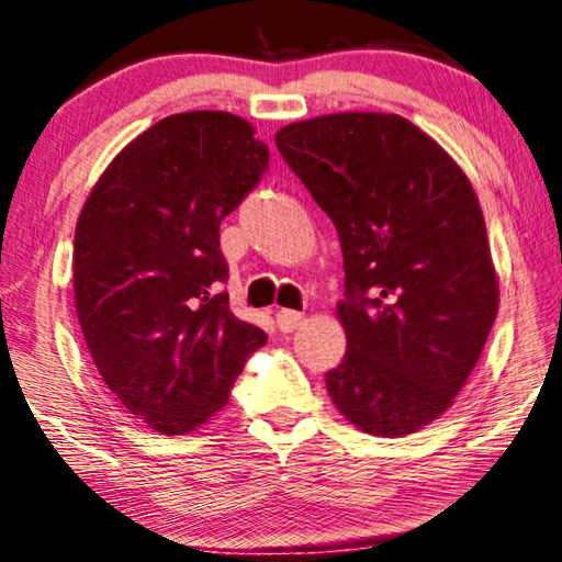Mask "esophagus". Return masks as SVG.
<instances>
[{
  "instance_id": "esophagus-1",
  "label": "esophagus",
  "mask_w": 562,
  "mask_h": 562,
  "mask_svg": "<svg viewBox=\"0 0 562 562\" xmlns=\"http://www.w3.org/2000/svg\"><path fill=\"white\" fill-rule=\"evenodd\" d=\"M301 324H303V313L288 311V308L277 311V326H280V331L290 334V331H295V328Z\"/></svg>"
}]
</instances>
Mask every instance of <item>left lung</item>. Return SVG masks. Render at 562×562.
<instances>
[{
	"label": "left lung",
	"instance_id": "left-lung-1",
	"mask_svg": "<svg viewBox=\"0 0 562 562\" xmlns=\"http://www.w3.org/2000/svg\"><path fill=\"white\" fill-rule=\"evenodd\" d=\"M282 159L334 221L347 355L326 372L359 431L403 437L454 403L498 313L477 194L460 164L393 112H334L277 131Z\"/></svg>",
	"mask_w": 562,
	"mask_h": 562
}]
</instances>
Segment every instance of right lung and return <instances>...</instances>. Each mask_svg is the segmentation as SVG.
I'll use <instances>...</instances> for the list:
<instances>
[{
	"mask_svg": "<svg viewBox=\"0 0 562 562\" xmlns=\"http://www.w3.org/2000/svg\"><path fill=\"white\" fill-rule=\"evenodd\" d=\"M269 151L221 110L154 123L108 164L74 234V303L97 370L159 434H190L267 334L236 318L221 282V221L259 182Z\"/></svg>",
	"mask_w": 562,
	"mask_h": 562,
	"instance_id": "right-lung-1",
	"label": "right lung"
}]
</instances>
